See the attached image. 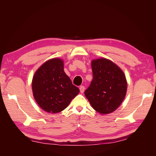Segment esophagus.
<instances>
[{
    "instance_id": "34e87169",
    "label": "esophagus",
    "mask_w": 156,
    "mask_h": 156,
    "mask_svg": "<svg viewBox=\"0 0 156 156\" xmlns=\"http://www.w3.org/2000/svg\"><path fill=\"white\" fill-rule=\"evenodd\" d=\"M85 90V87L83 86H81L80 87V93H83V91Z\"/></svg>"
}]
</instances>
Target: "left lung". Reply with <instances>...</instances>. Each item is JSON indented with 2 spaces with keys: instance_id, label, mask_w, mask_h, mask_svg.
<instances>
[{
  "instance_id": "left-lung-1",
  "label": "left lung",
  "mask_w": 156,
  "mask_h": 156,
  "mask_svg": "<svg viewBox=\"0 0 156 156\" xmlns=\"http://www.w3.org/2000/svg\"><path fill=\"white\" fill-rule=\"evenodd\" d=\"M93 80L84 94L93 108L101 114L117 109L125 98L127 83L123 72L106 58L91 62Z\"/></svg>"
}]
</instances>
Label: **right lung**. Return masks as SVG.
I'll return each instance as SVG.
<instances>
[{
    "mask_svg": "<svg viewBox=\"0 0 156 156\" xmlns=\"http://www.w3.org/2000/svg\"><path fill=\"white\" fill-rule=\"evenodd\" d=\"M34 97L44 111L51 113L61 112L79 93L64 71L63 61L53 58L36 71L32 80Z\"/></svg>",
    "mask_w": 156,
    "mask_h": 156,
    "instance_id": "right-lung-1",
    "label": "right lung"
}]
</instances>
